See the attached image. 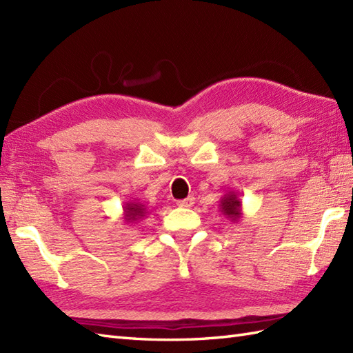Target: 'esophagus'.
<instances>
[{
    "label": "esophagus",
    "instance_id": "1",
    "mask_svg": "<svg viewBox=\"0 0 353 353\" xmlns=\"http://www.w3.org/2000/svg\"><path fill=\"white\" fill-rule=\"evenodd\" d=\"M194 203H196V199H194L192 196L186 197L183 200H177V205L181 206V208H191Z\"/></svg>",
    "mask_w": 353,
    "mask_h": 353
}]
</instances>
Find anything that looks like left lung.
<instances>
[{
  "label": "left lung",
  "mask_w": 353,
  "mask_h": 353,
  "mask_svg": "<svg viewBox=\"0 0 353 353\" xmlns=\"http://www.w3.org/2000/svg\"><path fill=\"white\" fill-rule=\"evenodd\" d=\"M220 211L226 216L228 220L238 223L243 216V203L238 199V194L235 191H229L226 196H223L220 200Z\"/></svg>",
  "instance_id": "1"
}]
</instances>
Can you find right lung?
Returning <instances> with one entry per match:
<instances>
[{
    "instance_id": "obj_1",
    "label": "right lung",
    "mask_w": 353,
    "mask_h": 353,
    "mask_svg": "<svg viewBox=\"0 0 353 353\" xmlns=\"http://www.w3.org/2000/svg\"><path fill=\"white\" fill-rule=\"evenodd\" d=\"M123 219L125 224H133L139 221L141 219H144L147 214V208L144 203H141L139 200H132V201H125L123 206Z\"/></svg>"
}]
</instances>
